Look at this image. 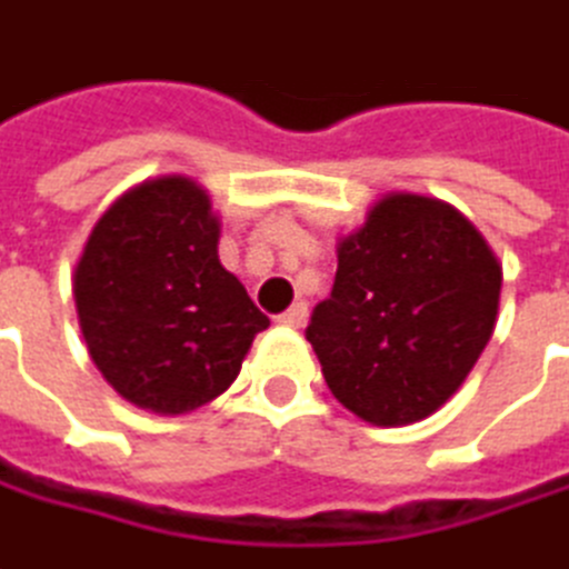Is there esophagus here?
I'll list each match as a JSON object with an SVG mask.
<instances>
[{
	"label": "esophagus",
	"instance_id": "34e87169",
	"mask_svg": "<svg viewBox=\"0 0 569 569\" xmlns=\"http://www.w3.org/2000/svg\"><path fill=\"white\" fill-rule=\"evenodd\" d=\"M278 320H281L284 327H295V330H298V327H305V323H308V305H305V301H295V305H291V308H288V311H284Z\"/></svg>",
	"mask_w": 569,
	"mask_h": 569
}]
</instances>
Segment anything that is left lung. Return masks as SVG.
Instances as JSON below:
<instances>
[{
	"instance_id": "left-lung-1",
	"label": "left lung",
	"mask_w": 569,
	"mask_h": 569,
	"mask_svg": "<svg viewBox=\"0 0 569 569\" xmlns=\"http://www.w3.org/2000/svg\"><path fill=\"white\" fill-rule=\"evenodd\" d=\"M501 268L459 209L412 192L380 199L337 249L308 340L330 392L373 426L432 416L491 340Z\"/></svg>"
}]
</instances>
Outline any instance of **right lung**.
I'll return each mask as SVG.
<instances>
[{
  "label": "right lung",
  "instance_id": "1",
  "mask_svg": "<svg viewBox=\"0 0 569 569\" xmlns=\"http://www.w3.org/2000/svg\"><path fill=\"white\" fill-rule=\"evenodd\" d=\"M219 219L186 177L123 192L74 268L81 333L104 380L140 409L179 416L232 387L268 318L219 261Z\"/></svg>",
  "mask_w": 569,
  "mask_h": 569
}]
</instances>
